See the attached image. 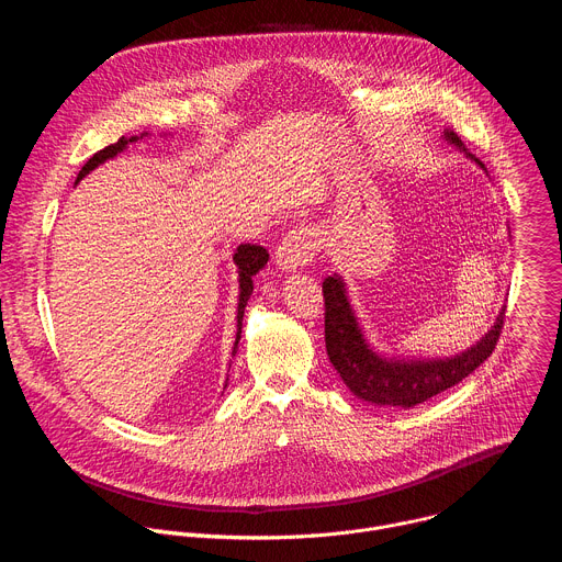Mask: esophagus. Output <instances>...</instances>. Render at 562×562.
<instances>
[{
	"label": "esophagus",
	"instance_id": "34e87169",
	"mask_svg": "<svg viewBox=\"0 0 562 562\" xmlns=\"http://www.w3.org/2000/svg\"><path fill=\"white\" fill-rule=\"evenodd\" d=\"M315 254H317V245H315L313 231L306 226H297L282 237V243L278 245V251H276V260L284 271H293L297 267L308 265Z\"/></svg>",
	"mask_w": 562,
	"mask_h": 562
}]
</instances>
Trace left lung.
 I'll use <instances>...</instances> for the list:
<instances>
[{
  "label": "left lung",
  "instance_id": "left-lung-1",
  "mask_svg": "<svg viewBox=\"0 0 562 562\" xmlns=\"http://www.w3.org/2000/svg\"><path fill=\"white\" fill-rule=\"evenodd\" d=\"M449 142L462 146L456 133H445ZM473 157V155H471ZM477 162V159H475ZM485 169L483 162H477ZM325 295V342L327 353L345 384L353 395L380 407H416L425 400L451 389L473 373L496 349L503 334L505 308L501 311L494 329L475 347L449 360H384L375 356L356 323V315L338 276L323 282Z\"/></svg>",
  "mask_w": 562,
  "mask_h": 562
}]
</instances>
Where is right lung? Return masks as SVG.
Returning a JSON list of instances; mask_svg holds the SVG:
<instances>
[{
	"label": "right lung",
	"instance_id": "obj_1",
	"mask_svg": "<svg viewBox=\"0 0 562 562\" xmlns=\"http://www.w3.org/2000/svg\"><path fill=\"white\" fill-rule=\"evenodd\" d=\"M128 142H135V137H120L117 142L104 146L102 150H98L89 162L82 167V171H79L77 180H82L89 171H93L95 167H100L102 162H106L109 157H115L120 150H124V146ZM237 269H239V302H237V338H235V345H233V353L237 349V342H239V334H243V315H245V306L254 293V276L267 265L269 260V254L265 247L260 245H239L235 256H233Z\"/></svg>",
	"mask_w": 562,
	"mask_h": 562
}]
</instances>
